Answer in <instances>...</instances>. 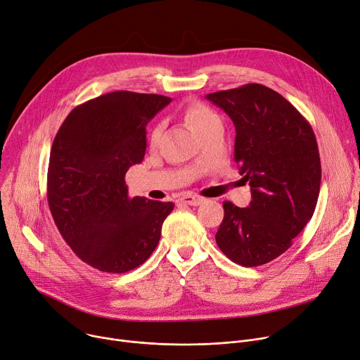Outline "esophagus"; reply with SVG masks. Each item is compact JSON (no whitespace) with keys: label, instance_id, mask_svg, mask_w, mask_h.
I'll list each match as a JSON object with an SVG mask.
<instances>
[{"label":"esophagus","instance_id":"34e87169","mask_svg":"<svg viewBox=\"0 0 360 360\" xmlns=\"http://www.w3.org/2000/svg\"><path fill=\"white\" fill-rule=\"evenodd\" d=\"M179 201L186 205H200L204 201V198H201L198 195H193V194H185L179 198Z\"/></svg>","mask_w":360,"mask_h":360}]
</instances>
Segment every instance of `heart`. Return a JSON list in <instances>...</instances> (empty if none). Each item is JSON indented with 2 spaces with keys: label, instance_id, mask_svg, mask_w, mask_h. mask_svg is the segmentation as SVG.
Instances as JSON below:
<instances>
[{
  "label": "heart",
  "instance_id": "b5f03b06",
  "mask_svg": "<svg viewBox=\"0 0 360 360\" xmlns=\"http://www.w3.org/2000/svg\"><path fill=\"white\" fill-rule=\"evenodd\" d=\"M186 123L189 124V127L193 129L198 136H201L204 131H207L211 126H214L215 123L220 122V117L217 115V112H214L210 107H207L202 103H191L185 111H184ZM163 130V124L162 123H156L150 133H149V145L150 148H155L158 145V141L160 139Z\"/></svg>",
  "mask_w": 360,
  "mask_h": 360
}]
</instances>
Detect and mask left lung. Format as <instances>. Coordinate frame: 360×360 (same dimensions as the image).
<instances>
[{"instance_id":"left-lung-1","label":"left lung","mask_w":360,"mask_h":360,"mask_svg":"<svg viewBox=\"0 0 360 360\" xmlns=\"http://www.w3.org/2000/svg\"><path fill=\"white\" fill-rule=\"evenodd\" d=\"M207 100L233 120L234 162L252 189L246 208L223 202L215 242L237 265H265L291 248L314 214L321 182L316 134L290 101L265 85L212 92Z\"/></svg>"}]
</instances>
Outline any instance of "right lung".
<instances>
[{
  "instance_id": "add662e5",
  "label": "right lung",
  "mask_w": 360,
  "mask_h": 360,
  "mask_svg": "<svg viewBox=\"0 0 360 360\" xmlns=\"http://www.w3.org/2000/svg\"><path fill=\"white\" fill-rule=\"evenodd\" d=\"M172 100L108 92L72 110L47 169V202L63 240L89 266L124 274L156 249L175 204L129 197V167L146 152V126Z\"/></svg>"
}]
</instances>
